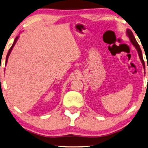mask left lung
<instances>
[{"mask_svg": "<svg viewBox=\"0 0 148 148\" xmlns=\"http://www.w3.org/2000/svg\"><path fill=\"white\" fill-rule=\"evenodd\" d=\"M126 33H127V36H128L129 39H130V41H131V44H132L133 45L135 46V48H136L137 51V52H138L139 58H140L141 61V62H142V64H143V68L145 69V62H144V60H143V56H142V52H141V48H140V46H139L138 43H137V42L136 40H135V36H133V32H131V29H127Z\"/></svg>", "mask_w": 148, "mask_h": 148, "instance_id": "obj_1", "label": "left lung"}]
</instances>
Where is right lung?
Returning <instances> with one entry per match:
<instances>
[{
	"instance_id": "obj_1",
	"label": "right lung",
	"mask_w": 148,
	"mask_h": 148,
	"mask_svg": "<svg viewBox=\"0 0 148 148\" xmlns=\"http://www.w3.org/2000/svg\"><path fill=\"white\" fill-rule=\"evenodd\" d=\"M18 38H19V36H17V37L15 38V40H14V42H13V45H12V46H11V48H10L9 50V52H8V53H7V57H6V62H5V64H7V63L8 58H9V55H10V54H11V50H12V49H13V48L14 47V46L15 45V44H16V42H17V41Z\"/></svg>"
}]
</instances>
